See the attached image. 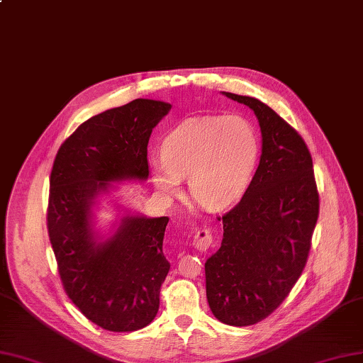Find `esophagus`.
<instances>
[{"mask_svg":"<svg viewBox=\"0 0 363 363\" xmlns=\"http://www.w3.org/2000/svg\"><path fill=\"white\" fill-rule=\"evenodd\" d=\"M211 242H213L211 230L205 228V229H199L196 232L194 240H193V245H194L197 250H202V252L208 250V247H209V245H211Z\"/></svg>","mask_w":363,"mask_h":363,"instance_id":"1","label":"esophagus"}]
</instances>
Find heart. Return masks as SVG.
<instances>
[{"instance_id": "heart-1", "label": "heart", "mask_w": 363, "mask_h": 363, "mask_svg": "<svg viewBox=\"0 0 363 363\" xmlns=\"http://www.w3.org/2000/svg\"><path fill=\"white\" fill-rule=\"evenodd\" d=\"M258 160V137L241 116L191 118L172 130L161 158L150 161L152 179L164 193H177L186 177L193 199L220 209L247 189Z\"/></svg>"}]
</instances>
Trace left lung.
Here are the masks:
<instances>
[{"mask_svg":"<svg viewBox=\"0 0 363 363\" xmlns=\"http://www.w3.org/2000/svg\"><path fill=\"white\" fill-rule=\"evenodd\" d=\"M223 95L253 110L262 135L259 166L241 201L218 217L223 240L205 262L214 317L244 327L273 313L301 276L320 196L311 152L294 128L259 99Z\"/></svg>","mask_w":363,"mask_h":363,"instance_id":"8db88e82","label":"left lung"}]
</instances>
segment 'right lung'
<instances>
[{"instance_id":"1","label":"right lung","mask_w":363,"mask_h":363,"mask_svg":"<svg viewBox=\"0 0 363 363\" xmlns=\"http://www.w3.org/2000/svg\"><path fill=\"white\" fill-rule=\"evenodd\" d=\"M172 105L154 99L93 116L58 149L50 179L48 233L63 288L91 323L134 332L152 323L170 270L162 253L167 217L125 214L102 240L93 223L96 197L116 181H146L152 130Z\"/></svg>"}]
</instances>
